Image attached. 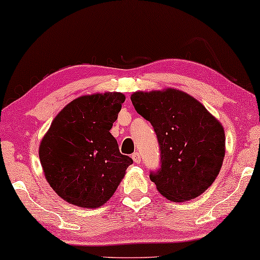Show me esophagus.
I'll return each mask as SVG.
<instances>
[{"instance_id":"34e87169","label":"esophagus","mask_w":260,"mask_h":260,"mask_svg":"<svg viewBox=\"0 0 260 260\" xmlns=\"http://www.w3.org/2000/svg\"><path fill=\"white\" fill-rule=\"evenodd\" d=\"M133 159H134V162L135 163H141V155H140V152H134L133 154Z\"/></svg>"}]
</instances>
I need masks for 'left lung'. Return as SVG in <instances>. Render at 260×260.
Returning <instances> with one entry per match:
<instances>
[{
  "label": "left lung",
  "mask_w": 260,
  "mask_h": 260,
  "mask_svg": "<svg viewBox=\"0 0 260 260\" xmlns=\"http://www.w3.org/2000/svg\"><path fill=\"white\" fill-rule=\"evenodd\" d=\"M131 102L150 122L159 145V168L150 180L175 202L195 199L218 176L225 156V131L197 99L182 91L135 92Z\"/></svg>",
  "instance_id": "left-lung-1"
}]
</instances>
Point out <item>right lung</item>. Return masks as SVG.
<instances>
[{
  "mask_svg": "<svg viewBox=\"0 0 260 260\" xmlns=\"http://www.w3.org/2000/svg\"><path fill=\"white\" fill-rule=\"evenodd\" d=\"M124 101L118 92L84 95L53 120L39 156L49 186L65 201L84 208L101 207L133 165L110 134Z\"/></svg>",
  "mask_w": 260,
  "mask_h": 260,
  "instance_id": "right-lung-1",
  "label": "right lung"
}]
</instances>
